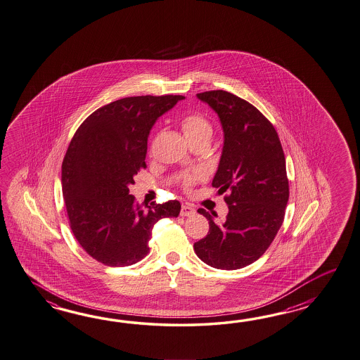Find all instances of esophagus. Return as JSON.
Listing matches in <instances>:
<instances>
[{
  "instance_id": "esophagus-1",
  "label": "esophagus",
  "mask_w": 360,
  "mask_h": 360,
  "mask_svg": "<svg viewBox=\"0 0 360 360\" xmlns=\"http://www.w3.org/2000/svg\"><path fill=\"white\" fill-rule=\"evenodd\" d=\"M194 214H195V209H194L193 206H191L188 203H184L181 206V212H180L181 217H191V215H194Z\"/></svg>"
}]
</instances>
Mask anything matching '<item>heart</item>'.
Listing matches in <instances>:
<instances>
[{
  "mask_svg": "<svg viewBox=\"0 0 360 360\" xmlns=\"http://www.w3.org/2000/svg\"><path fill=\"white\" fill-rule=\"evenodd\" d=\"M181 129L184 131L185 137L188 141L194 139H212V125L201 113H191L186 115L181 120ZM201 175L198 172L186 175L184 177V186L189 188L195 180H198Z\"/></svg>",
  "mask_w": 360,
  "mask_h": 360,
  "instance_id": "1",
  "label": "heart"
}]
</instances>
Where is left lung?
Masks as SVG:
<instances>
[{"label":"left lung","instance_id":"left-lung-1","mask_svg":"<svg viewBox=\"0 0 360 360\" xmlns=\"http://www.w3.org/2000/svg\"><path fill=\"white\" fill-rule=\"evenodd\" d=\"M197 98L217 112L224 133L212 186L219 193L229 191V214L215 223L214 214L198 209L210 230L194 243V252L209 266L236 270L261 257L283 223L290 194L286 159L273 124L250 103L223 90Z\"/></svg>","mask_w":360,"mask_h":360}]
</instances>
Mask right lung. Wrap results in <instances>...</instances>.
Masks as SVG:
<instances>
[{
	"label": "right lung",
	"mask_w": 360,
	"mask_h": 360,
	"mask_svg": "<svg viewBox=\"0 0 360 360\" xmlns=\"http://www.w3.org/2000/svg\"><path fill=\"white\" fill-rule=\"evenodd\" d=\"M181 95L130 96L93 112L65 154L61 184L69 224L86 253L107 266H129L148 253L154 224L177 217L179 201L142 207L129 194L146 168L150 130Z\"/></svg>",
	"instance_id": "add662e5"
}]
</instances>
